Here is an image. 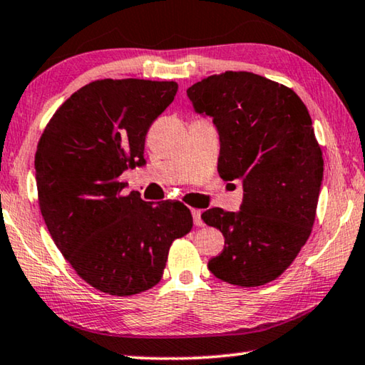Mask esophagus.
Listing matches in <instances>:
<instances>
[{
    "label": "esophagus",
    "mask_w": 365,
    "mask_h": 365,
    "mask_svg": "<svg viewBox=\"0 0 365 365\" xmlns=\"http://www.w3.org/2000/svg\"><path fill=\"white\" fill-rule=\"evenodd\" d=\"M192 216H193V222L195 225H198V227H201L203 225V219H201V211L200 210H192Z\"/></svg>",
    "instance_id": "esophagus-1"
}]
</instances>
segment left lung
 Segmentation results:
<instances>
[{"instance_id": "left-lung-1", "label": "left lung", "mask_w": 365, "mask_h": 365, "mask_svg": "<svg viewBox=\"0 0 365 365\" xmlns=\"http://www.w3.org/2000/svg\"><path fill=\"white\" fill-rule=\"evenodd\" d=\"M187 96L216 126L219 175L244 188L240 211L201 214L224 235L207 268L229 284L263 286L294 262L315 221L323 158L309 110L292 89L245 71L214 74Z\"/></svg>"}]
</instances>
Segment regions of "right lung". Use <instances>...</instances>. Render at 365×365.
<instances>
[{
	"mask_svg": "<svg viewBox=\"0 0 365 365\" xmlns=\"http://www.w3.org/2000/svg\"><path fill=\"white\" fill-rule=\"evenodd\" d=\"M177 89L173 81H94L56 110L38 141V203L51 239L86 282L112 296L158 284L172 242L192 230L180 201L123 196L120 182L146 164L144 138Z\"/></svg>",
	"mask_w": 365,
	"mask_h": 365,
	"instance_id": "obj_1",
	"label": "right lung"
}]
</instances>
